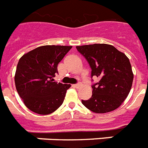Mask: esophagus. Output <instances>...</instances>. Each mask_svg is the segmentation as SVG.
<instances>
[{
	"label": "esophagus",
	"mask_w": 148,
	"mask_h": 148,
	"mask_svg": "<svg viewBox=\"0 0 148 148\" xmlns=\"http://www.w3.org/2000/svg\"><path fill=\"white\" fill-rule=\"evenodd\" d=\"M82 86V82H79V83L77 84H75V85H74V87H75V88H79V87H81Z\"/></svg>",
	"instance_id": "esophagus-1"
}]
</instances>
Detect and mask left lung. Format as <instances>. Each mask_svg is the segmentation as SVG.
Instances as JSON below:
<instances>
[{
	"label": "left lung",
	"mask_w": 148,
	"mask_h": 148,
	"mask_svg": "<svg viewBox=\"0 0 148 148\" xmlns=\"http://www.w3.org/2000/svg\"><path fill=\"white\" fill-rule=\"evenodd\" d=\"M92 69V77L99 78L94 84L92 95L82 103L95 113L114 111L125 101L132 88L134 74L129 59L112 45L95 43L76 47Z\"/></svg>",
	"instance_id": "1"
}]
</instances>
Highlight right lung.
Wrapping results in <instances>:
<instances>
[{
    "instance_id": "add662e5",
    "label": "right lung",
    "mask_w": 148,
    "mask_h": 148,
    "mask_svg": "<svg viewBox=\"0 0 148 148\" xmlns=\"http://www.w3.org/2000/svg\"><path fill=\"white\" fill-rule=\"evenodd\" d=\"M73 47L47 45L25 53L16 66L14 81L19 95L30 111L49 114L62 106L70 84L54 82L57 66Z\"/></svg>"
}]
</instances>
